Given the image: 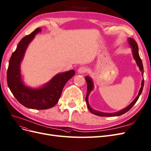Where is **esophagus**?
Returning <instances> with one entry per match:
<instances>
[{"instance_id":"1","label":"esophagus","mask_w":151,"mask_h":151,"mask_svg":"<svg viewBox=\"0 0 151 151\" xmlns=\"http://www.w3.org/2000/svg\"><path fill=\"white\" fill-rule=\"evenodd\" d=\"M87 68L86 67H84V66H81L80 67L79 69H78L77 70V72L79 74H84V73H86V72H87Z\"/></svg>"}]
</instances>
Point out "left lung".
<instances>
[{"label":"left lung","instance_id":"obj_1","mask_svg":"<svg viewBox=\"0 0 151 151\" xmlns=\"http://www.w3.org/2000/svg\"><path fill=\"white\" fill-rule=\"evenodd\" d=\"M129 45H131V48L132 49V53H133V56H134V58L135 59L136 61V63L137 64V65L139 66L140 70H141L142 72V75L144 73V68H143V65H142V60L140 58L139 54V50H138V45L137 44L136 42V41L134 40L132 38H129ZM86 81L87 82V95H86V103H87V107L89 109V110L90 111V112L93 114H95L96 116H102V117H114V116H121L122 114H125L126 112H127V111H129L130 109H131L133 106L136 104V102L137 101L138 99L141 95V93L143 89V87H144V81L142 80V86L141 87V89H140L139 92V94L138 96L136 97V99L134 100V101L130 104L129 106H127L126 108L122 109V111L117 112H114V113H105V112H99V111H95L92 109L89 104V102H88V97H89L90 93L91 92V91L93 89V83L92 81L91 80V78L89 77H86Z\"/></svg>","mask_w":151,"mask_h":151}]
</instances>
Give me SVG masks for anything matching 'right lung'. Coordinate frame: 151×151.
Wrapping results in <instances>:
<instances>
[{"label": "right lung", "mask_w": 151, "mask_h": 151, "mask_svg": "<svg viewBox=\"0 0 151 151\" xmlns=\"http://www.w3.org/2000/svg\"><path fill=\"white\" fill-rule=\"evenodd\" d=\"M40 31V28H37L20 41L9 60L7 72L8 87L16 99L25 107L38 110L54 107L58 102L67 82L76 74L74 70L59 74L44 87L37 89L29 88L23 84L20 71V62L27 45Z\"/></svg>", "instance_id": "right-lung-1"}]
</instances>
